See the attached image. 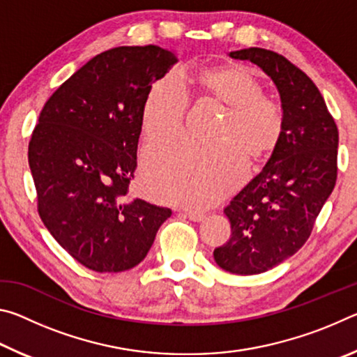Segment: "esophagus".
I'll list each match as a JSON object with an SVG mask.
<instances>
[{
  "instance_id": "1",
  "label": "esophagus",
  "mask_w": 357,
  "mask_h": 357,
  "mask_svg": "<svg viewBox=\"0 0 357 357\" xmlns=\"http://www.w3.org/2000/svg\"><path fill=\"white\" fill-rule=\"evenodd\" d=\"M185 217H189L192 222H200L204 219V214L200 213V211H192V209H184L183 211Z\"/></svg>"
}]
</instances>
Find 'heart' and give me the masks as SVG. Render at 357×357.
Segmentation results:
<instances>
[{"label": "heart", "mask_w": 357, "mask_h": 357, "mask_svg": "<svg viewBox=\"0 0 357 357\" xmlns=\"http://www.w3.org/2000/svg\"><path fill=\"white\" fill-rule=\"evenodd\" d=\"M190 94L225 107L213 134L215 143L179 140L149 148L143 155L142 185L157 202L202 208L244 179L245 155L259 162L273 154L283 134V113L261 96V84L249 68L214 66L153 84L142 112L144 142H168L183 132Z\"/></svg>", "instance_id": "b5f03b06"}]
</instances>
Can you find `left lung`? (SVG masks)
Instances as JSON below:
<instances>
[{
  "label": "left lung",
  "mask_w": 357,
  "mask_h": 357,
  "mask_svg": "<svg viewBox=\"0 0 357 357\" xmlns=\"http://www.w3.org/2000/svg\"><path fill=\"white\" fill-rule=\"evenodd\" d=\"M229 56L249 59L273 78L283 112L280 143L223 209L231 236L214 250L222 269L253 275L285 261L309 239L337 181L338 130L315 83L285 56L258 47Z\"/></svg>",
  "instance_id": "left-lung-1"
}]
</instances>
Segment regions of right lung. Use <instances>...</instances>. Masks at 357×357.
<instances>
[{"mask_svg": "<svg viewBox=\"0 0 357 357\" xmlns=\"http://www.w3.org/2000/svg\"><path fill=\"white\" fill-rule=\"evenodd\" d=\"M176 63L159 45L102 52L50 96L33 130L28 162L38 213L56 243L96 273L137 266L172 215L126 197L144 99Z\"/></svg>", "mask_w": 357, "mask_h": 357, "instance_id": "right-lung-1", "label": "right lung"}]
</instances>
